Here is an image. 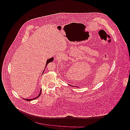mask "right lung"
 <instances>
[{
  "label": "right lung",
  "instance_id": "1",
  "mask_svg": "<svg viewBox=\"0 0 130 130\" xmlns=\"http://www.w3.org/2000/svg\"><path fill=\"white\" fill-rule=\"evenodd\" d=\"M53 60H54V58H53V57H52V58H50L49 59H48L47 60V62H46V66H45V68H46V67L47 66V65L49 64V63L50 62H52V61H53ZM45 70V69H44ZM44 73L43 72V73ZM41 89L40 90V93H39V94H38V95L37 96V97H36V98H35V99H24L26 100H27V101H31V100H34V99H36L37 98H38L40 95V94H41Z\"/></svg>",
  "mask_w": 130,
  "mask_h": 130
}]
</instances>
